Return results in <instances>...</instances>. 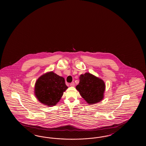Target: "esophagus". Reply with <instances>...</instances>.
Listing matches in <instances>:
<instances>
[{"instance_id": "obj_1", "label": "esophagus", "mask_w": 146, "mask_h": 146, "mask_svg": "<svg viewBox=\"0 0 146 146\" xmlns=\"http://www.w3.org/2000/svg\"><path fill=\"white\" fill-rule=\"evenodd\" d=\"M74 86H75V84H74V82H72V83L70 84V86L71 87H74Z\"/></svg>"}]
</instances>
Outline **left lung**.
Wrapping results in <instances>:
<instances>
[{"instance_id":"8db88e82","label":"left lung","mask_w":146,"mask_h":146,"mask_svg":"<svg viewBox=\"0 0 146 146\" xmlns=\"http://www.w3.org/2000/svg\"><path fill=\"white\" fill-rule=\"evenodd\" d=\"M76 89L86 102L91 105L100 102L104 97L106 84L103 80L87 72L81 74Z\"/></svg>"}]
</instances>
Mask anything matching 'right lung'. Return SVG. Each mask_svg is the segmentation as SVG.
Here are the masks:
<instances>
[{"mask_svg":"<svg viewBox=\"0 0 146 146\" xmlns=\"http://www.w3.org/2000/svg\"><path fill=\"white\" fill-rule=\"evenodd\" d=\"M67 88L64 78L51 71L44 73L36 80L34 94L37 100L42 104L46 106H54Z\"/></svg>","mask_w":146,"mask_h":146,"instance_id":"obj_1","label":"right lung"}]
</instances>
